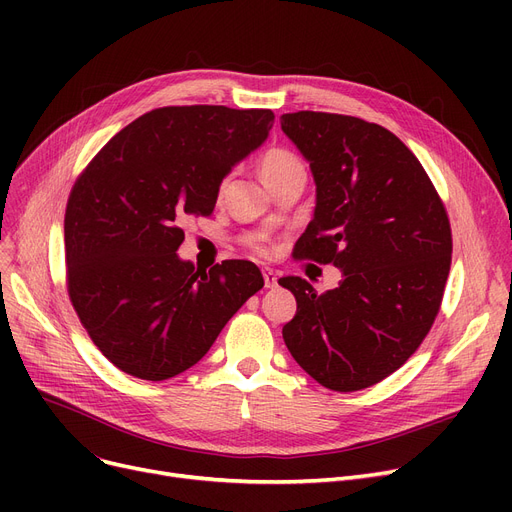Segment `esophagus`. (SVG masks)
Segmentation results:
<instances>
[{
  "label": "esophagus",
  "mask_w": 512,
  "mask_h": 512,
  "mask_svg": "<svg viewBox=\"0 0 512 512\" xmlns=\"http://www.w3.org/2000/svg\"><path fill=\"white\" fill-rule=\"evenodd\" d=\"M263 282H265V288H274L278 284V276L272 270H263Z\"/></svg>",
  "instance_id": "esophagus-1"
}]
</instances>
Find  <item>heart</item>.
Segmentation results:
<instances>
[{"mask_svg":"<svg viewBox=\"0 0 512 512\" xmlns=\"http://www.w3.org/2000/svg\"><path fill=\"white\" fill-rule=\"evenodd\" d=\"M261 176L263 180H272L284 172H290V170H297V168H303L301 161L294 157L292 153L284 151V149H272L267 151L261 159Z\"/></svg>","mask_w":512,"mask_h":512,"instance_id":"obj_1","label":"heart"}]
</instances>
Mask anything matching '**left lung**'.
Returning a JSON list of instances; mask_svg holds the SVG:
<instances>
[{
	"label": "left lung",
	"instance_id": "8db88e82",
	"mask_svg": "<svg viewBox=\"0 0 512 512\" xmlns=\"http://www.w3.org/2000/svg\"><path fill=\"white\" fill-rule=\"evenodd\" d=\"M280 124L315 182L313 220L294 255L342 272L324 294L303 278L278 280L297 299L282 336L315 382L363 390L405 365L434 324L450 272L448 215L390 130L324 112L284 114Z\"/></svg>",
	"mask_w": 512,
	"mask_h": 512
}]
</instances>
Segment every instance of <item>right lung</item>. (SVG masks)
Masks as SVG:
<instances>
[{
	"instance_id": "1",
	"label": "right lung",
	"mask_w": 512,
	"mask_h": 512,
	"mask_svg": "<svg viewBox=\"0 0 512 512\" xmlns=\"http://www.w3.org/2000/svg\"><path fill=\"white\" fill-rule=\"evenodd\" d=\"M272 126V110L159 107L122 128L76 180L64 220L68 292L124 373L161 382L193 367L263 288L251 261L205 272L176 251L180 224L213 211L222 180Z\"/></svg>"
}]
</instances>
